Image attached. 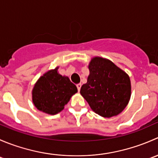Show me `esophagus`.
I'll return each instance as SVG.
<instances>
[{
	"instance_id": "esophagus-1",
	"label": "esophagus",
	"mask_w": 158,
	"mask_h": 158,
	"mask_svg": "<svg viewBox=\"0 0 158 158\" xmlns=\"http://www.w3.org/2000/svg\"><path fill=\"white\" fill-rule=\"evenodd\" d=\"M81 86H82V84L81 83H79V84H77V85H76V87H77V89H78V91H80V89H81Z\"/></svg>"
}]
</instances>
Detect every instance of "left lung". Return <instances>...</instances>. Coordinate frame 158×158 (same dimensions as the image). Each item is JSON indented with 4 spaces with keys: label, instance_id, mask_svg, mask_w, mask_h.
<instances>
[{
    "label": "left lung",
    "instance_id": "left-lung-1",
    "mask_svg": "<svg viewBox=\"0 0 158 158\" xmlns=\"http://www.w3.org/2000/svg\"><path fill=\"white\" fill-rule=\"evenodd\" d=\"M87 82L80 94L93 111L104 118L120 114L131 94L129 76L108 59L95 56L89 63Z\"/></svg>",
    "mask_w": 158,
    "mask_h": 158
}]
</instances>
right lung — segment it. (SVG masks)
<instances>
[{
    "mask_svg": "<svg viewBox=\"0 0 158 158\" xmlns=\"http://www.w3.org/2000/svg\"><path fill=\"white\" fill-rule=\"evenodd\" d=\"M59 66L39 78L32 90V101L39 111L48 114H58L78 92L69 77L58 73Z\"/></svg>",
    "mask_w": 158,
    "mask_h": 158,
    "instance_id": "1",
    "label": "right lung"
}]
</instances>
